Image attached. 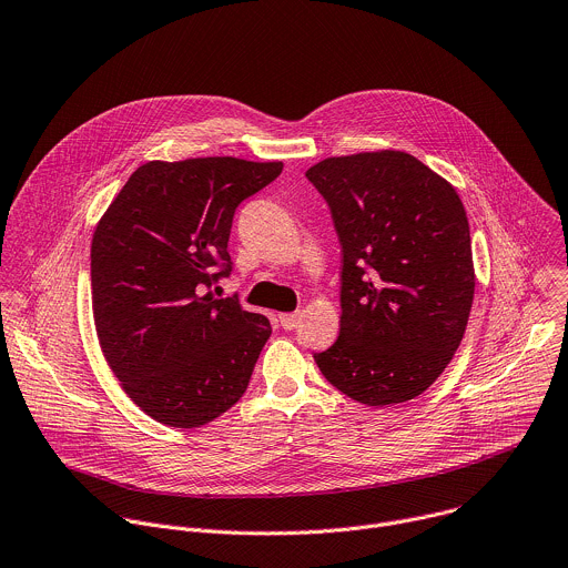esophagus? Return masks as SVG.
Instances as JSON below:
<instances>
[{"instance_id": "obj_1", "label": "esophagus", "mask_w": 568, "mask_h": 568, "mask_svg": "<svg viewBox=\"0 0 568 568\" xmlns=\"http://www.w3.org/2000/svg\"><path fill=\"white\" fill-rule=\"evenodd\" d=\"M297 322H300V313H282V315H280V324H282V328H286V331L295 328Z\"/></svg>"}]
</instances>
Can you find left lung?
Wrapping results in <instances>:
<instances>
[{"label": "left lung", "mask_w": 568, "mask_h": 568, "mask_svg": "<svg viewBox=\"0 0 568 568\" xmlns=\"http://www.w3.org/2000/svg\"><path fill=\"white\" fill-rule=\"evenodd\" d=\"M306 179L343 246L339 335L313 358L363 405L412 400L443 374L468 326L475 266L464 203L398 150L331 156Z\"/></svg>", "instance_id": "8db88e82"}]
</instances>
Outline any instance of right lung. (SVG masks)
<instances>
[{
  "label": "right lung",
  "instance_id": "right-lung-1",
  "mask_svg": "<svg viewBox=\"0 0 568 568\" xmlns=\"http://www.w3.org/2000/svg\"><path fill=\"white\" fill-rule=\"evenodd\" d=\"M282 168L235 156L150 161L95 225L98 343L125 394L159 423L201 427L251 383L271 322L233 297L216 300L210 286L233 268L237 205Z\"/></svg>",
  "mask_w": 568,
  "mask_h": 568
}]
</instances>
